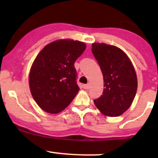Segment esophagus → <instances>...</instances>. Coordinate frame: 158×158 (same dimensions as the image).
Instances as JSON below:
<instances>
[{"mask_svg":"<svg viewBox=\"0 0 158 158\" xmlns=\"http://www.w3.org/2000/svg\"><path fill=\"white\" fill-rule=\"evenodd\" d=\"M89 87H90V84H85V85H83V88L85 89H89Z\"/></svg>","mask_w":158,"mask_h":158,"instance_id":"34e87169","label":"esophagus"}]
</instances>
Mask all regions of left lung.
I'll list each match as a JSON object with an SVG mask.
<instances>
[{"mask_svg": "<svg viewBox=\"0 0 158 158\" xmlns=\"http://www.w3.org/2000/svg\"><path fill=\"white\" fill-rule=\"evenodd\" d=\"M92 47L103 74L105 87L102 95L94 103L105 115H121L130 107L136 95L138 81L133 65L118 47L99 43H94Z\"/></svg>", "mask_w": 158, "mask_h": 158, "instance_id": "8db88e82", "label": "left lung"}]
</instances>
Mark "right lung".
Wrapping results in <instances>:
<instances>
[{
  "label": "right lung",
  "instance_id": "add662e5",
  "mask_svg": "<svg viewBox=\"0 0 158 158\" xmlns=\"http://www.w3.org/2000/svg\"><path fill=\"white\" fill-rule=\"evenodd\" d=\"M85 48L80 41L60 40L46 46L36 57L30 69V88L44 111L60 112L76 97L79 87L74 63Z\"/></svg>",
  "mask_w": 158,
  "mask_h": 158
}]
</instances>
